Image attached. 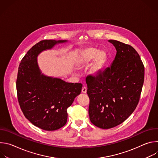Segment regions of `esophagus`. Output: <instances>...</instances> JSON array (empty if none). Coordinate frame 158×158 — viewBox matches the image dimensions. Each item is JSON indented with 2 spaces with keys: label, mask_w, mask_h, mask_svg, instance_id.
I'll return each mask as SVG.
<instances>
[{
  "label": "esophagus",
  "mask_w": 158,
  "mask_h": 158,
  "mask_svg": "<svg viewBox=\"0 0 158 158\" xmlns=\"http://www.w3.org/2000/svg\"><path fill=\"white\" fill-rule=\"evenodd\" d=\"M82 93H84V94L87 93V88H86V87L84 86V87L82 88Z\"/></svg>",
  "instance_id": "34e87169"
}]
</instances>
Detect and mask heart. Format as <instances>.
Returning a JSON list of instances; mask_svg holds the SVG:
<instances>
[{"instance_id":"b5f03b06","label":"heart","mask_w":158,"mask_h":158,"mask_svg":"<svg viewBox=\"0 0 158 158\" xmlns=\"http://www.w3.org/2000/svg\"><path fill=\"white\" fill-rule=\"evenodd\" d=\"M93 60L90 72L93 74H96L103 68L107 62V56L104 51H99L95 48L85 49L80 52L77 58V64L82 67L89 64Z\"/></svg>"}]
</instances>
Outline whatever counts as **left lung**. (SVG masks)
Masks as SVG:
<instances>
[{
	"label": "left lung",
	"mask_w": 158,
	"mask_h": 158,
	"mask_svg": "<svg viewBox=\"0 0 158 158\" xmlns=\"http://www.w3.org/2000/svg\"><path fill=\"white\" fill-rule=\"evenodd\" d=\"M117 52L104 71L86 77L91 123L110 129L123 123L136 108L144 79V66L137 51L129 44L109 40Z\"/></svg>",
	"instance_id": "left-lung-1"
}]
</instances>
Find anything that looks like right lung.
Returning a JSON list of instances; mask_svg holds the SVG:
<instances>
[{
    "mask_svg": "<svg viewBox=\"0 0 158 158\" xmlns=\"http://www.w3.org/2000/svg\"><path fill=\"white\" fill-rule=\"evenodd\" d=\"M66 41L39 42L28 51L19 66L16 88L20 109L32 124L46 131H55L66 124L67 109L82 90L81 83H69L41 74L37 65L40 52Z\"/></svg>",
    "mask_w": 158,
    "mask_h": 158,
    "instance_id": "add662e5",
    "label": "right lung"
}]
</instances>
